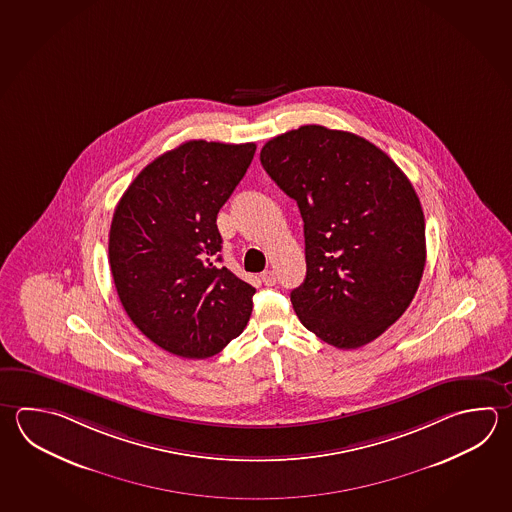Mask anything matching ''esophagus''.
I'll use <instances>...</instances> for the list:
<instances>
[{"instance_id":"34e87169","label":"esophagus","mask_w":512,"mask_h":512,"mask_svg":"<svg viewBox=\"0 0 512 512\" xmlns=\"http://www.w3.org/2000/svg\"><path fill=\"white\" fill-rule=\"evenodd\" d=\"M262 282L266 284V286H275V282H277V277H275V271L266 270L261 275Z\"/></svg>"}]
</instances>
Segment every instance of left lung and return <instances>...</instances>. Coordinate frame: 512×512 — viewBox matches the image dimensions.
<instances>
[{
    "label": "left lung",
    "instance_id": "1",
    "mask_svg": "<svg viewBox=\"0 0 512 512\" xmlns=\"http://www.w3.org/2000/svg\"><path fill=\"white\" fill-rule=\"evenodd\" d=\"M261 163L299 204L306 279L300 322L338 349L366 346L404 315L425 266V221L404 172L360 135L306 125L262 146Z\"/></svg>",
    "mask_w": 512,
    "mask_h": 512
}]
</instances>
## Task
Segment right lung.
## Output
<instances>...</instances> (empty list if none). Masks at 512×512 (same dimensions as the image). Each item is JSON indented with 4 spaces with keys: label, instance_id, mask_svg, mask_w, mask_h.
Here are the masks:
<instances>
[{
    "label": "right lung",
    "instance_id": "right-lung-1",
    "mask_svg": "<svg viewBox=\"0 0 512 512\" xmlns=\"http://www.w3.org/2000/svg\"><path fill=\"white\" fill-rule=\"evenodd\" d=\"M255 143L186 141L148 164L117 203L108 262L126 315L183 358H208L246 328L255 288L221 266L217 213Z\"/></svg>",
    "mask_w": 512,
    "mask_h": 512
}]
</instances>
